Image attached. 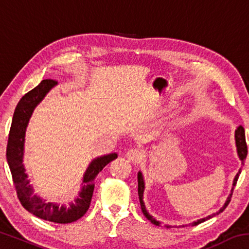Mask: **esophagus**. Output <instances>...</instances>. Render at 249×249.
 Here are the masks:
<instances>
[{
	"label": "esophagus",
	"mask_w": 249,
	"mask_h": 249,
	"mask_svg": "<svg viewBox=\"0 0 249 249\" xmlns=\"http://www.w3.org/2000/svg\"><path fill=\"white\" fill-rule=\"evenodd\" d=\"M126 157L133 163H138L142 159V157H144V153L140 148H133L126 153Z\"/></svg>",
	"instance_id": "obj_1"
}]
</instances>
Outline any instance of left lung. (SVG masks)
Masks as SVG:
<instances>
[{"instance_id":"1","label":"left lung","mask_w":249,"mask_h":249,"mask_svg":"<svg viewBox=\"0 0 249 249\" xmlns=\"http://www.w3.org/2000/svg\"><path fill=\"white\" fill-rule=\"evenodd\" d=\"M235 144H236V150H237V155H238V157H239V160H241L242 165L244 166V162H245V159H246V156H247V145H246V140H245V130H244L243 126H238V127L236 128V130H235ZM241 171H242V168L238 170L237 175L235 176L234 181H233V187H231V193H230V196H227V199L225 201L224 205H223L222 208L218 210L216 213H213V214H211V215H209V216L203 217V218H200V220H197L196 222L190 223V224H188L189 226H195V225L200 224V223H202V222H205L206 220H210V218H212L213 216L217 215V214H220L221 212H223V211L225 210L226 206L229 205V203H230L231 195H233L234 187L236 185V182H237V179H238L239 175H241ZM137 180H138V197H140V203H141L142 212L144 213V215L146 216L147 220H149L151 223H153V224H155L156 226H162L161 223H160L159 221H157V220H156V218H154L153 216H151L150 214L148 213V211L146 210L144 200H142V199H144L145 182H144V177H142V174L141 171H138V174H137ZM182 226H184V225H182ZM166 227H167V229H169V227H171V226L166 225Z\"/></svg>"}]
</instances>
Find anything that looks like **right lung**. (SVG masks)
I'll list each match as a JSON object with an SVG mask.
<instances>
[{"mask_svg": "<svg viewBox=\"0 0 249 249\" xmlns=\"http://www.w3.org/2000/svg\"><path fill=\"white\" fill-rule=\"evenodd\" d=\"M54 86H57L54 80H43L38 86L27 92L19 100L15 108L10 135H8L6 159L12 177H13L18 196L24 208L43 220L59 223V224H68V223L79 220L87 213L91 203L92 196H93L95 177L100 171H102L108 162L117 158V154L112 153L92 160L83 175L82 188L79 192V196L75 197L74 202H71L69 205H60L53 202H47V200L34 193V188L29 183L31 180L28 179V175L25 172L26 169L23 163L25 134H26L28 122L31 120L34 109Z\"/></svg>", "mask_w": 249, "mask_h": 249, "instance_id": "add662e5", "label": "right lung"}]
</instances>
